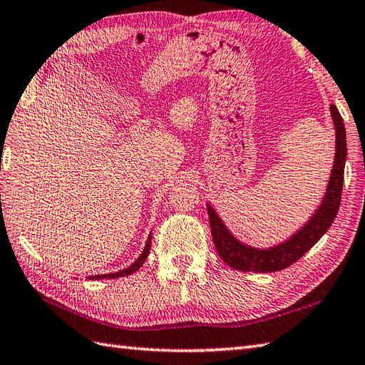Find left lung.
<instances>
[{
  "instance_id": "8db88e82",
  "label": "left lung",
  "mask_w": 365,
  "mask_h": 365,
  "mask_svg": "<svg viewBox=\"0 0 365 365\" xmlns=\"http://www.w3.org/2000/svg\"><path fill=\"white\" fill-rule=\"evenodd\" d=\"M329 110L336 128V153L327 192H324L322 204L311 216V220L299 230L294 232L289 240L271 247H252L250 245H245L230 234V230L222 222L218 213L213 210V207L207 204L215 247L220 257L229 267L240 271H255V273H274V271L284 269L299 260L327 234L331 224L334 222L340 207V199H342L346 135L342 115H340L336 105H331Z\"/></svg>"
}]
</instances>
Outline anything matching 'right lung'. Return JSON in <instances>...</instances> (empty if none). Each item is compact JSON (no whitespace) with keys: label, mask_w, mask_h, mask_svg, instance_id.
<instances>
[{"label":"right lung","mask_w":365,"mask_h":365,"mask_svg":"<svg viewBox=\"0 0 365 365\" xmlns=\"http://www.w3.org/2000/svg\"><path fill=\"white\" fill-rule=\"evenodd\" d=\"M150 243H152V235H149V238H147L145 242V246H144V251L141 252V255L136 259L135 263H131V265L125 269H120V271H115V273H110V274H97V276H89V279H92V281H98V279H115V277H123V276H128V274H133L135 271H138L139 268L143 267V263L145 262L147 255H149L150 252Z\"/></svg>","instance_id":"right-lung-1"}]
</instances>
